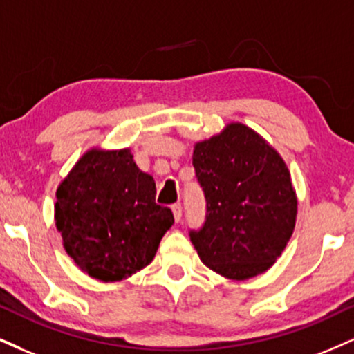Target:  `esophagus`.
<instances>
[{"label": "esophagus", "mask_w": 354, "mask_h": 354, "mask_svg": "<svg viewBox=\"0 0 354 354\" xmlns=\"http://www.w3.org/2000/svg\"><path fill=\"white\" fill-rule=\"evenodd\" d=\"M171 211H173V216H174V221H176V223H180L181 221V204L180 203H176V204H173L171 206Z\"/></svg>", "instance_id": "obj_1"}]
</instances>
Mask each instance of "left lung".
Here are the masks:
<instances>
[{
    "mask_svg": "<svg viewBox=\"0 0 354 354\" xmlns=\"http://www.w3.org/2000/svg\"><path fill=\"white\" fill-rule=\"evenodd\" d=\"M193 166L207 203L203 229L189 234L201 262L231 280L269 270L290 241L299 206L280 153L231 122L194 143Z\"/></svg>",
    "mask_w": 354,
    "mask_h": 354,
    "instance_id": "8db88e82",
    "label": "left lung"
}]
</instances>
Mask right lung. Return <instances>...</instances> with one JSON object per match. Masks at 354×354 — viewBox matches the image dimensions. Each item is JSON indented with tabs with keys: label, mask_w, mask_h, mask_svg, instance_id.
Returning <instances> with one entry per match:
<instances>
[{
	"label": "right lung",
	"mask_w": 354,
	"mask_h": 354,
	"mask_svg": "<svg viewBox=\"0 0 354 354\" xmlns=\"http://www.w3.org/2000/svg\"><path fill=\"white\" fill-rule=\"evenodd\" d=\"M155 180L130 148L93 147L55 191L54 221L67 255L100 282H120L155 259L173 212L155 203Z\"/></svg>",
	"instance_id": "obj_1"
}]
</instances>
